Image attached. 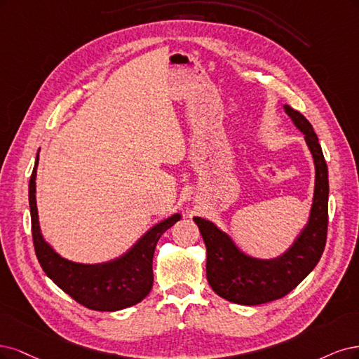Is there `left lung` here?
<instances>
[{
    "label": "left lung",
    "instance_id": "obj_1",
    "mask_svg": "<svg viewBox=\"0 0 359 359\" xmlns=\"http://www.w3.org/2000/svg\"><path fill=\"white\" fill-rule=\"evenodd\" d=\"M283 107L304 134L316 168L309 224L291 249L277 259L250 258L241 253L233 240L215 224L203 217H194L207 249V282L219 297L231 303L257 306L283 298L316 267L325 249L328 231V168L325 158L313 126L291 106Z\"/></svg>",
    "mask_w": 359,
    "mask_h": 359
}]
</instances>
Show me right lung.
I'll return each mask as SVG.
<instances>
[{
  "label": "right lung",
  "instance_id": "add662e5",
  "mask_svg": "<svg viewBox=\"0 0 359 359\" xmlns=\"http://www.w3.org/2000/svg\"><path fill=\"white\" fill-rule=\"evenodd\" d=\"M37 165L39 155L29 179V209L34 249L43 271L65 294L90 310L114 311L140 303L154 285L152 261L156 243L179 221L180 215H172L149 229L131 250L111 262L83 265L67 261L57 255L40 234L36 205Z\"/></svg>",
  "mask_w": 359,
  "mask_h": 359
}]
</instances>
